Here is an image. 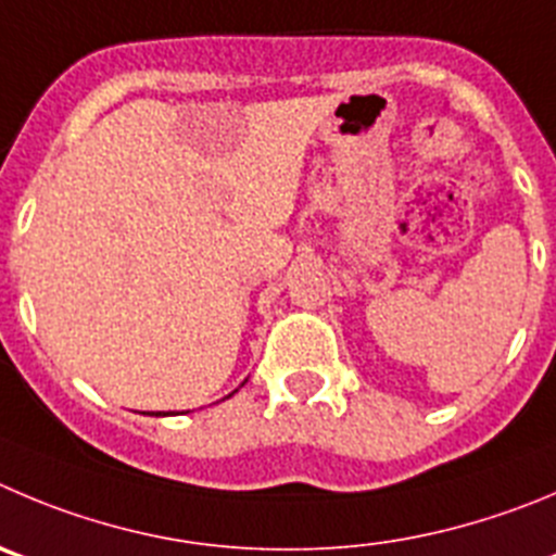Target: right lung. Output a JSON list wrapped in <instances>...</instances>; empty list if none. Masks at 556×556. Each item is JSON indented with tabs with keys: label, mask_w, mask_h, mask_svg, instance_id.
Wrapping results in <instances>:
<instances>
[{
	"label": "right lung",
	"mask_w": 556,
	"mask_h": 556,
	"mask_svg": "<svg viewBox=\"0 0 556 556\" xmlns=\"http://www.w3.org/2000/svg\"><path fill=\"white\" fill-rule=\"evenodd\" d=\"M227 397H230V395H227ZM155 417H159V414H155Z\"/></svg>",
	"instance_id": "obj_1"
}]
</instances>
